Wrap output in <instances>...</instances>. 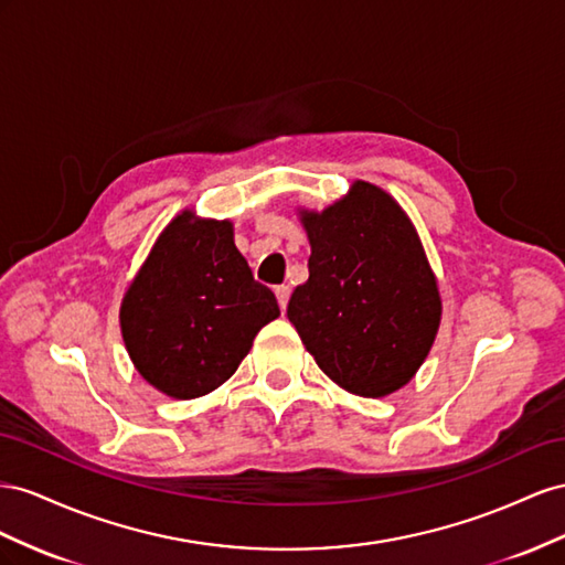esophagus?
Listing matches in <instances>:
<instances>
[{"label": "esophagus", "mask_w": 565, "mask_h": 565, "mask_svg": "<svg viewBox=\"0 0 565 565\" xmlns=\"http://www.w3.org/2000/svg\"><path fill=\"white\" fill-rule=\"evenodd\" d=\"M274 294H277V300H279V308L281 310H286V305H288V298H291V288H288V286H277V288H274Z\"/></svg>", "instance_id": "obj_1"}]
</instances>
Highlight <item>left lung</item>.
Listing matches in <instances>:
<instances>
[{
  "instance_id": "1",
  "label": "left lung",
  "mask_w": 565,
  "mask_h": 565,
  "mask_svg": "<svg viewBox=\"0 0 565 565\" xmlns=\"http://www.w3.org/2000/svg\"><path fill=\"white\" fill-rule=\"evenodd\" d=\"M310 279L288 319L321 372L362 397L402 388L440 324V296L412 222L388 193L358 182L324 213H305Z\"/></svg>"
}]
</instances>
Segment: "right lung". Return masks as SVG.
<instances>
[{
    "label": "right lung",
    "instance_id": "add662e5",
    "mask_svg": "<svg viewBox=\"0 0 565 565\" xmlns=\"http://www.w3.org/2000/svg\"><path fill=\"white\" fill-rule=\"evenodd\" d=\"M279 317L274 294L255 281L230 222L168 224L120 308L127 352L153 388L201 397L227 381L253 338Z\"/></svg>",
    "mask_w": 565,
    "mask_h": 565
}]
</instances>
